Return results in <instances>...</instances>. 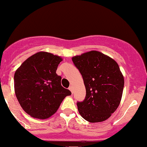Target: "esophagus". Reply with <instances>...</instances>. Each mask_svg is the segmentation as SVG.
I'll list each match as a JSON object with an SVG mask.
<instances>
[{
    "label": "esophagus",
    "mask_w": 147,
    "mask_h": 147,
    "mask_svg": "<svg viewBox=\"0 0 147 147\" xmlns=\"http://www.w3.org/2000/svg\"><path fill=\"white\" fill-rule=\"evenodd\" d=\"M68 89H69V90H70V91H71L72 93V92H73V88H72V86H70L68 88Z\"/></svg>",
    "instance_id": "34e87169"
}]
</instances>
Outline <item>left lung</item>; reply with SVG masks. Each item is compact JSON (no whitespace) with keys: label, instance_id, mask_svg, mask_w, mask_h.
Returning <instances> with one entry per match:
<instances>
[{"label":"left lung","instance_id":"left-lung-1","mask_svg":"<svg viewBox=\"0 0 147 147\" xmlns=\"http://www.w3.org/2000/svg\"><path fill=\"white\" fill-rule=\"evenodd\" d=\"M86 87L85 99L77 102L79 114L89 122H103L119 105L124 80L115 61L98 51L72 57Z\"/></svg>","mask_w":147,"mask_h":147}]
</instances>
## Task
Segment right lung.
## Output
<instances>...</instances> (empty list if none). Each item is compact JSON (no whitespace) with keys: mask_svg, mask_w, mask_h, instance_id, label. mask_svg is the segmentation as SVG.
<instances>
[{"mask_svg":"<svg viewBox=\"0 0 147 147\" xmlns=\"http://www.w3.org/2000/svg\"><path fill=\"white\" fill-rule=\"evenodd\" d=\"M60 57L39 52L21 64L14 74V90L20 105L28 115L38 119L50 117L66 96L71 95L61 84L56 73Z\"/></svg>","mask_w":147,"mask_h":147,"instance_id":"add662e5","label":"right lung"}]
</instances>
